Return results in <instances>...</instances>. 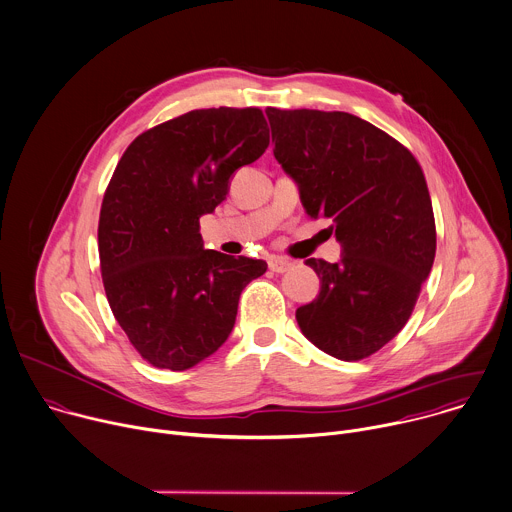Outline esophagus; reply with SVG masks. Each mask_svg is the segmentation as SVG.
<instances>
[{"instance_id": "esophagus-1", "label": "esophagus", "mask_w": 512, "mask_h": 512, "mask_svg": "<svg viewBox=\"0 0 512 512\" xmlns=\"http://www.w3.org/2000/svg\"><path fill=\"white\" fill-rule=\"evenodd\" d=\"M268 266H270V270H272V272L282 274V272H286V270H290V268H292V262H290V260H286V258H280V256H270Z\"/></svg>"}]
</instances>
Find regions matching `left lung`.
Wrapping results in <instances>:
<instances>
[{
    "mask_svg": "<svg viewBox=\"0 0 512 512\" xmlns=\"http://www.w3.org/2000/svg\"><path fill=\"white\" fill-rule=\"evenodd\" d=\"M274 156L310 218H330L340 260L308 258L320 294L296 310L302 334L360 360L406 324L436 252L432 202L414 156L346 112L266 110Z\"/></svg>",
    "mask_w": 512,
    "mask_h": 512,
    "instance_id": "8db88e82",
    "label": "left lung"
}]
</instances>
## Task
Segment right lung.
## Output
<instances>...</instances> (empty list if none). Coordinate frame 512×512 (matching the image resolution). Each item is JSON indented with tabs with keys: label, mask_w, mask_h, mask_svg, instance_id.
I'll use <instances>...</instances> for the list:
<instances>
[{
	"label": "right lung",
	"mask_w": 512,
	"mask_h": 512,
	"mask_svg": "<svg viewBox=\"0 0 512 512\" xmlns=\"http://www.w3.org/2000/svg\"><path fill=\"white\" fill-rule=\"evenodd\" d=\"M270 144L258 108L194 110L138 136L106 190L98 248L110 308L150 364L188 370L230 336L264 260L204 250L200 218Z\"/></svg>",
	"instance_id": "obj_1"
}]
</instances>
